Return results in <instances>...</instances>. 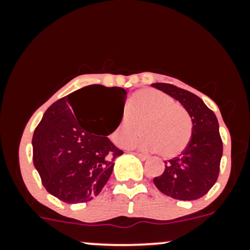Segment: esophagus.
Listing matches in <instances>:
<instances>
[{
    "label": "esophagus",
    "instance_id": "esophagus-1",
    "mask_svg": "<svg viewBox=\"0 0 250 250\" xmlns=\"http://www.w3.org/2000/svg\"><path fill=\"white\" fill-rule=\"evenodd\" d=\"M134 155H136V156L139 157V159L141 160V161H145V160L148 159L147 155H143V154H141V153H134Z\"/></svg>",
    "mask_w": 250,
    "mask_h": 250
}]
</instances>
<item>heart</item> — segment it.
Returning <instances> with one entry per match:
<instances>
[{"label":"heart","mask_w":250,"mask_h":250,"mask_svg":"<svg viewBox=\"0 0 250 250\" xmlns=\"http://www.w3.org/2000/svg\"><path fill=\"white\" fill-rule=\"evenodd\" d=\"M140 125L145 135L131 143L138 134ZM191 129L190 116L182 105L162 91L145 89L133 96L129 114L121 116L111 139L121 147L128 145L145 151L159 150L162 156L173 157L188 146Z\"/></svg>","instance_id":"obj_1"}]
</instances>
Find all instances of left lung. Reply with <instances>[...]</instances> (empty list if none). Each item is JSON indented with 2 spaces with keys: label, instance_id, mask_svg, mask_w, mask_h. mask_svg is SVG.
Returning <instances> with one entry per match:
<instances>
[{
  "label": "left lung",
  "instance_id": "left-lung-1",
  "mask_svg": "<svg viewBox=\"0 0 250 250\" xmlns=\"http://www.w3.org/2000/svg\"><path fill=\"white\" fill-rule=\"evenodd\" d=\"M151 87L179 101L193 122L188 146L179 156L165 162V171L161 176L154 177V185L173 199H200L208 193L219 177L223 147L216 116L190 91L168 83H153Z\"/></svg>",
  "mask_w": 250,
  "mask_h": 250
}]
</instances>
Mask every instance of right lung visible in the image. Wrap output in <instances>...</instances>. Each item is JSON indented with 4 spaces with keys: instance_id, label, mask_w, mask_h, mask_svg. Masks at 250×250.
I'll use <instances>...</instances> for the list:
<instances>
[{
    "instance_id": "right-lung-1",
    "label": "right lung",
    "mask_w": 250,
    "mask_h": 250,
    "mask_svg": "<svg viewBox=\"0 0 250 250\" xmlns=\"http://www.w3.org/2000/svg\"><path fill=\"white\" fill-rule=\"evenodd\" d=\"M88 93L119 103L113 127L105 131L107 105L87 107ZM127 93L119 87L88 85L47 109L33 135V161L48 193L65 203H82L101 193L122 150L108 139L123 115Z\"/></svg>"
}]
</instances>
